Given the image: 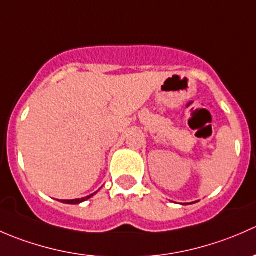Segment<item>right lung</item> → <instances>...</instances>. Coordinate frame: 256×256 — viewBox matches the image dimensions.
<instances>
[{
	"instance_id": "right-lung-1",
	"label": "right lung",
	"mask_w": 256,
	"mask_h": 256,
	"mask_svg": "<svg viewBox=\"0 0 256 256\" xmlns=\"http://www.w3.org/2000/svg\"><path fill=\"white\" fill-rule=\"evenodd\" d=\"M96 193V192H95ZM95 193H92V194L88 196V197H84V198H80V200H62V203H66V204H79V203L82 202H85V200H88L89 198H92V196L95 194Z\"/></svg>"
}]
</instances>
